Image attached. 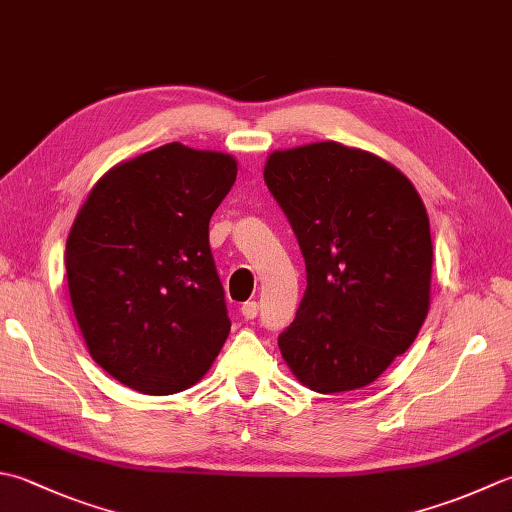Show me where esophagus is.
Here are the masks:
<instances>
[{"label": "esophagus", "instance_id": "obj_1", "mask_svg": "<svg viewBox=\"0 0 512 512\" xmlns=\"http://www.w3.org/2000/svg\"><path fill=\"white\" fill-rule=\"evenodd\" d=\"M257 313H259V304H257V302H246V304L242 306L244 319H255Z\"/></svg>", "mask_w": 512, "mask_h": 512}]
</instances>
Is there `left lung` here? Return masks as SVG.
<instances>
[{
	"label": "left lung",
	"instance_id": "left-lung-1",
	"mask_svg": "<svg viewBox=\"0 0 512 512\" xmlns=\"http://www.w3.org/2000/svg\"><path fill=\"white\" fill-rule=\"evenodd\" d=\"M266 186L306 262V290L277 344L315 393L373 384L422 328L433 242L422 197L382 157L337 142L275 150Z\"/></svg>",
	"mask_w": 512,
	"mask_h": 512
}]
</instances>
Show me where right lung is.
Returning <instances> with one entry per match:
<instances>
[{
    "mask_svg": "<svg viewBox=\"0 0 512 512\" xmlns=\"http://www.w3.org/2000/svg\"><path fill=\"white\" fill-rule=\"evenodd\" d=\"M235 157L166 144L117 164L90 190L66 242L68 293L88 353L144 395L206 375L230 333L208 244Z\"/></svg>",
    "mask_w": 512,
    "mask_h": 512,
    "instance_id": "obj_1",
    "label": "right lung"
}]
</instances>
